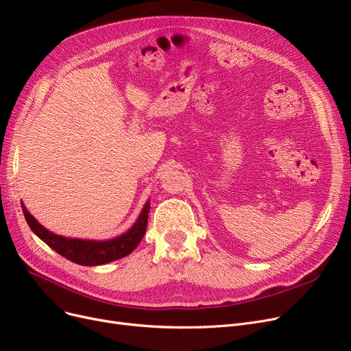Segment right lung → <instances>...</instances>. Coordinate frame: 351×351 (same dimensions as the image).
I'll return each mask as SVG.
<instances>
[{"label":"right lung","instance_id":"add662e5","mask_svg":"<svg viewBox=\"0 0 351 351\" xmlns=\"http://www.w3.org/2000/svg\"><path fill=\"white\" fill-rule=\"evenodd\" d=\"M21 206L28 226L32 228V231L40 239L47 243L51 250L67 258L71 263L90 267L116 261L119 258L129 255L136 247H138V243L142 241L146 232L150 204L149 201L146 202L138 221L134 222V225L128 232L109 241H86L53 234L49 230H45L43 225H40L23 204Z\"/></svg>","mask_w":351,"mask_h":351}]
</instances>
